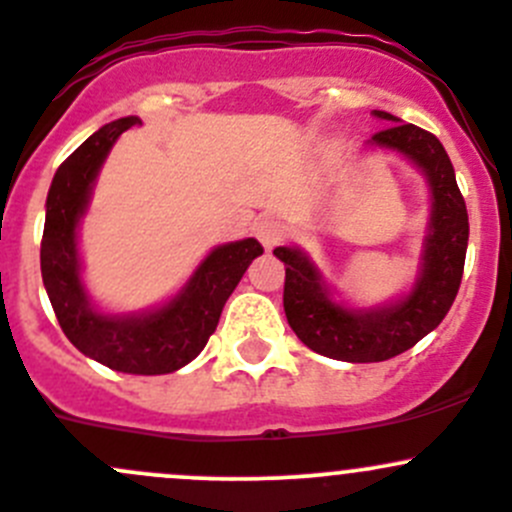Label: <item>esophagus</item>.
Returning <instances> with one entry per match:
<instances>
[{
	"label": "esophagus",
	"mask_w": 512,
	"mask_h": 512,
	"mask_svg": "<svg viewBox=\"0 0 512 512\" xmlns=\"http://www.w3.org/2000/svg\"><path fill=\"white\" fill-rule=\"evenodd\" d=\"M254 234H256V239L261 241L263 249L273 251L278 244H281L283 236H286V226H283L281 221H276V219H263V221H258V224H256Z\"/></svg>",
	"instance_id": "34e87169"
}]
</instances>
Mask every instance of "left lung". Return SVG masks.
<instances>
[{
  "mask_svg": "<svg viewBox=\"0 0 512 512\" xmlns=\"http://www.w3.org/2000/svg\"><path fill=\"white\" fill-rule=\"evenodd\" d=\"M373 116L391 126L373 134L366 149L403 156L421 171L430 194V216L413 286L381 306H351L323 278L306 251L298 246H278L273 251L286 266L283 311L288 326L311 351L346 363L388 361L428 336L453 306L468 249V211L443 144L388 111H373Z\"/></svg>",
  "mask_w": 512,
  "mask_h": 512,
  "instance_id": "1",
  "label": "left lung"
}]
</instances>
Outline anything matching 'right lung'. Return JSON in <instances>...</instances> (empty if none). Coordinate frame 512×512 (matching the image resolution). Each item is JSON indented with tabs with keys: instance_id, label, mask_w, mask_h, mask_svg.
Returning a JSON list of instances; mask_svg holds the SVG:
<instances>
[{
	"instance_id": "right-lung-1",
	"label": "right lung",
	"mask_w": 512,
	"mask_h": 512,
	"mask_svg": "<svg viewBox=\"0 0 512 512\" xmlns=\"http://www.w3.org/2000/svg\"><path fill=\"white\" fill-rule=\"evenodd\" d=\"M139 116L104 124L54 174L42 236V281L64 336L101 366L131 376L174 373L204 351L241 276L263 254L256 239L221 244L189 281L159 306L111 313L91 301L84 283L79 226L89 211L96 176L111 146Z\"/></svg>"
}]
</instances>
